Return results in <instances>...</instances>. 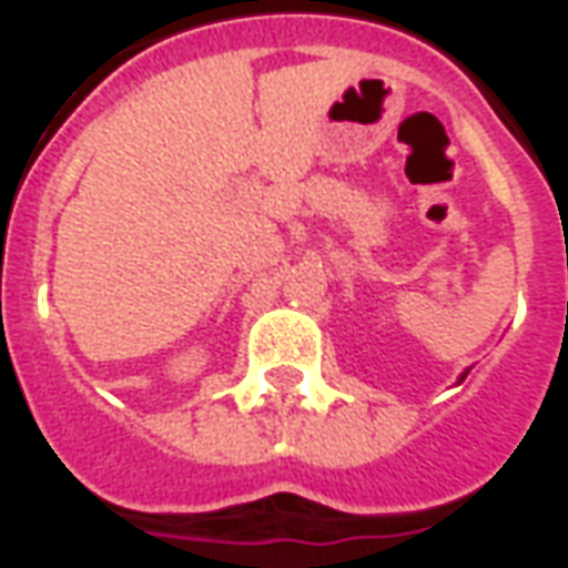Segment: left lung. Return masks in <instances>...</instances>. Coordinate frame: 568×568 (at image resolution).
<instances>
[{
  "label": "left lung",
  "mask_w": 568,
  "mask_h": 568,
  "mask_svg": "<svg viewBox=\"0 0 568 568\" xmlns=\"http://www.w3.org/2000/svg\"><path fill=\"white\" fill-rule=\"evenodd\" d=\"M465 376H468V369H465V373H462V376H458V382H462V379H465Z\"/></svg>",
  "instance_id": "left-lung-1"
}]
</instances>
